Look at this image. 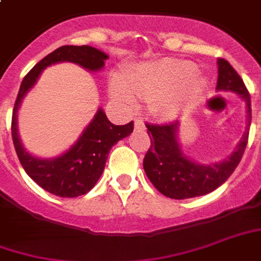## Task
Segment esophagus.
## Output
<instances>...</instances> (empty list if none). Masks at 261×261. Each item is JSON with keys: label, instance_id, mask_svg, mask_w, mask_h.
<instances>
[{"label": "esophagus", "instance_id": "1", "mask_svg": "<svg viewBox=\"0 0 261 261\" xmlns=\"http://www.w3.org/2000/svg\"><path fill=\"white\" fill-rule=\"evenodd\" d=\"M134 128H136V130H144V128H145L143 120H141L140 117L134 118Z\"/></svg>", "mask_w": 261, "mask_h": 261}]
</instances>
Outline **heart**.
<instances>
[{"instance_id": "obj_1", "label": "heart", "mask_w": 261, "mask_h": 261, "mask_svg": "<svg viewBox=\"0 0 261 261\" xmlns=\"http://www.w3.org/2000/svg\"><path fill=\"white\" fill-rule=\"evenodd\" d=\"M207 89V79L194 62L164 58L144 62L124 77L114 74L110 93L114 99L134 109L137 101L149 103V112L164 118H176L191 110Z\"/></svg>"}]
</instances>
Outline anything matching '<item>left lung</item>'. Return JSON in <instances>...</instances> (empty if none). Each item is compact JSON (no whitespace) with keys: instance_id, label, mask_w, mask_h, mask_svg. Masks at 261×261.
Returning <instances> with one entry per match:
<instances>
[{"instance_id":"1","label":"left lung","mask_w":261,"mask_h":261,"mask_svg":"<svg viewBox=\"0 0 261 261\" xmlns=\"http://www.w3.org/2000/svg\"><path fill=\"white\" fill-rule=\"evenodd\" d=\"M216 90L236 93L247 107L245 134L232 154L222 161L202 164L185 155L178 141L179 121L164 125L147 124L151 147L144 156V171L152 185L168 198L188 199L212 192L233 174L243 156L251 123L250 94L242 77L225 59H218Z\"/></svg>"}]
</instances>
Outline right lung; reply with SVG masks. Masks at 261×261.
<instances>
[{
  "label": "right lung",
  "mask_w": 261,
  "mask_h": 261,
  "mask_svg": "<svg viewBox=\"0 0 261 261\" xmlns=\"http://www.w3.org/2000/svg\"><path fill=\"white\" fill-rule=\"evenodd\" d=\"M109 56L93 46H61L31 69L23 77L14 112H12V140L16 155L22 164L25 172L34 181L50 194L61 198H76L87 194L103 174L109 152L114 144L130 136L134 124L130 121L125 125H114L99 107L93 120L86 125L77 141L63 154L55 158H39L29 154L23 147L18 133V110L27 93L35 86L39 76L50 65L70 62L89 72H99L105 67Z\"/></svg>",
  "instance_id": "add662e5"
}]
</instances>
